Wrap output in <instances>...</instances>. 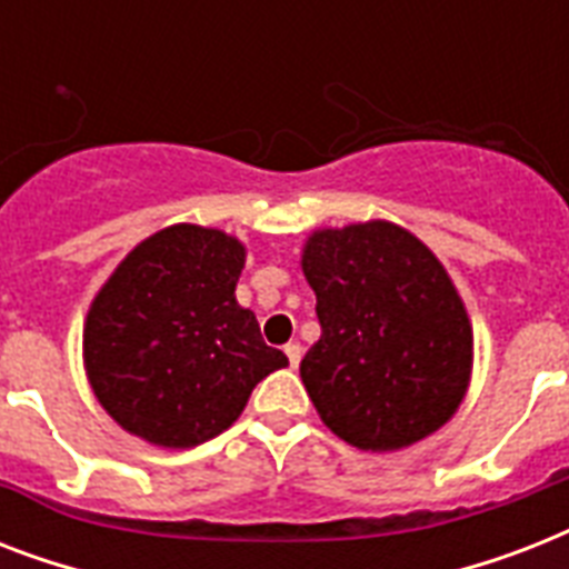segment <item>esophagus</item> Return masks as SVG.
Segmentation results:
<instances>
[{
    "label": "esophagus",
    "mask_w": 569,
    "mask_h": 569,
    "mask_svg": "<svg viewBox=\"0 0 569 569\" xmlns=\"http://www.w3.org/2000/svg\"><path fill=\"white\" fill-rule=\"evenodd\" d=\"M286 351V357H289V366H292V369H298V363H301V346H298V342H289V346L283 348Z\"/></svg>",
    "instance_id": "esophagus-1"
}]
</instances>
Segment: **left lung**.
I'll return each mask as SVG.
<instances>
[{
	"instance_id": "obj_1",
	"label": "left lung",
	"mask_w": 569,
	"mask_h": 569,
	"mask_svg": "<svg viewBox=\"0 0 569 569\" xmlns=\"http://www.w3.org/2000/svg\"><path fill=\"white\" fill-rule=\"evenodd\" d=\"M321 337L301 380L321 422L363 451H401L458 413L472 321L433 250L392 221L321 227L303 241Z\"/></svg>"
}]
</instances>
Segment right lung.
Masks as SVG:
<instances>
[{
	"instance_id": "add662e5",
	"label": "right lung",
	"mask_w": 569,
	"mask_h": 569,
	"mask_svg": "<svg viewBox=\"0 0 569 569\" xmlns=\"http://www.w3.org/2000/svg\"><path fill=\"white\" fill-rule=\"evenodd\" d=\"M244 241L171 223L120 259L82 330L100 407L138 440L191 449L227 431L259 380L289 366L236 301Z\"/></svg>"
}]
</instances>
